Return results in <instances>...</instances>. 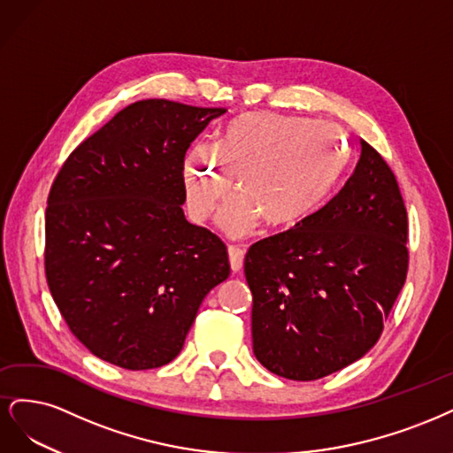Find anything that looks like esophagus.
Here are the masks:
<instances>
[{
  "instance_id": "34e87169",
  "label": "esophagus",
  "mask_w": 453,
  "mask_h": 453,
  "mask_svg": "<svg viewBox=\"0 0 453 453\" xmlns=\"http://www.w3.org/2000/svg\"><path fill=\"white\" fill-rule=\"evenodd\" d=\"M227 254H229L231 271H233V273L241 271L242 261H244V250H242V248H239V246H229V248H227Z\"/></svg>"
}]
</instances>
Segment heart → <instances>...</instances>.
Returning a JSON list of instances; mask_svg holds the SVG:
<instances>
[{
	"label": "heart",
	"mask_w": 453,
	"mask_h": 453,
	"mask_svg": "<svg viewBox=\"0 0 453 453\" xmlns=\"http://www.w3.org/2000/svg\"><path fill=\"white\" fill-rule=\"evenodd\" d=\"M346 165L339 129L327 122L276 112H246L231 120L212 149H189L184 159L188 207L196 220L231 197L218 226L231 237L252 233L264 218L271 227L294 226L312 214Z\"/></svg>",
	"instance_id": "obj_1"
}]
</instances>
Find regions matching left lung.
I'll use <instances>...</instances> for the list:
<instances>
[{"instance_id": "1", "label": "left lung", "mask_w": 453, "mask_h": 453, "mask_svg": "<svg viewBox=\"0 0 453 453\" xmlns=\"http://www.w3.org/2000/svg\"><path fill=\"white\" fill-rule=\"evenodd\" d=\"M406 239L395 174L359 139V159L341 192L246 252L257 361L309 382L367 354L403 289Z\"/></svg>"}]
</instances>
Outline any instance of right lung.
Segmentation results:
<instances>
[{"mask_svg":"<svg viewBox=\"0 0 453 453\" xmlns=\"http://www.w3.org/2000/svg\"><path fill=\"white\" fill-rule=\"evenodd\" d=\"M226 109L131 104L71 152L50 188L45 271L71 333L129 371L180 354L227 248L189 224L184 156Z\"/></svg>","mask_w":453,"mask_h":453,"instance_id":"1","label":"right lung"}]
</instances>
